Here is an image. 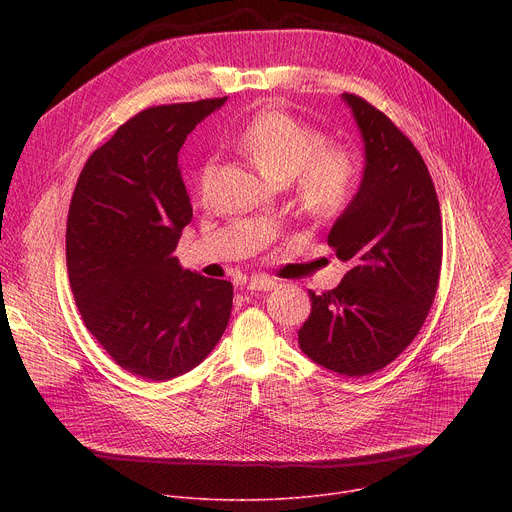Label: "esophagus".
Segmentation results:
<instances>
[{
    "label": "esophagus",
    "instance_id": "34e87169",
    "mask_svg": "<svg viewBox=\"0 0 512 512\" xmlns=\"http://www.w3.org/2000/svg\"><path fill=\"white\" fill-rule=\"evenodd\" d=\"M273 287H275V281L269 277H253L247 283V289H251V291H269Z\"/></svg>",
    "mask_w": 512,
    "mask_h": 512
}]
</instances>
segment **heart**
<instances>
[{"label":"heart","mask_w":512,"mask_h":512,"mask_svg":"<svg viewBox=\"0 0 512 512\" xmlns=\"http://www.w3.org/2000/svg\"><path fill=\"white\" fill-rule=\"evenodd\" d=\"M231 143L273 182L294 180L296 202L312 218H334L356 198L362 172L358 156L332 137L283 109H269L249 119ZM216 176L214 160L196 174V194L202 202L210 198Z\"/></svg>","instance_id":"obj_1"}]
</instances>
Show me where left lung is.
Masks as SVG:
<instances>
[{
    "instance_id": "1",
    "label": "left lung",
    "mask_w": 512,
    "mask_h": 512,
    "mask_svg": "<svg viewBox=\"0 0 512 512\" xmlns=\"http://www.w3.org/2000/svg\"><path fill=\"white\" fill-rule=\"evenodd\" d=\"M342 97L367 154L358 194L328 233L350 269L322 296L310 291L312 314L298 340L324 369L367 377L421 330L440 285L444 233L433 180L411 139L367 99Z\"/></svg>"
}]
</instances>
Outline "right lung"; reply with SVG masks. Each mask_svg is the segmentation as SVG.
<instances>
[{
	"mask_svg": "<svg viewBox=\"0 0 512 512\" xmlns=\"http://www.w3.org/2000/svg\"><path fill=\"white\" fill-rule=\"evenodd\" d=\"M223 99L143 109L87 160L66 221V267L87 330L131 375L192 371L227 330L233 283L174 257L192 206L178 168L186 135Z\"/></svg>",
	"mask_w": 512,
	"mask_h": 512,
	"instance_id": "add662e5",
	"label": "right lung"
}]
</instances>
